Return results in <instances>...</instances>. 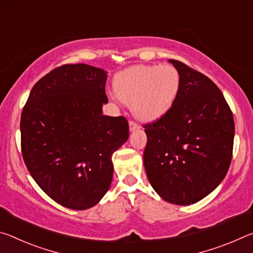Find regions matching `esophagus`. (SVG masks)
<instances>
[{
  "instance_id": "34e87169",
  "label": "esophagus",
  "mask_w": 253,
  "mask_h": 253,
  "mask_svg": "<svg viewBox=\"0 0 253 253\" xmlns=\"http://www.w3.org/2000/svg\"><path fill=\"white\" fill-rule=\"evenodd\" d=\"M139 125L138 124H136L135 122H132V121H130L129 122V130L130 131H134V130H136V129H139Z\"/></svg>"
}]
</instances>
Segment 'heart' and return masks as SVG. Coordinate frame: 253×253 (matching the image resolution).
I'll list each match as a JSON object with an SVG mask.
<instances>
[{
	"mask_svg": "<svg viewBox=\"0 0 253 253\" xmlns=\"http://www.w3.org/2000/svg\"><path fill=\"white\" fill-rule=\"evenodd\" d=\"M181 84V75L172 65H137L118 72L114 90L119 99L131 106L137 118L152 122L172 109Z\"/></svg>",
	"mask_w": 253,
	"mask_h": 253,
	"instance_id": "1",
	"label": "heart"
}]
</instances>
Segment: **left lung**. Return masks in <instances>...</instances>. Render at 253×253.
Returning a JSON list of instances; mask_svg holds the SVG:
<instances>
[{
	"instance_id": "obj_1",
	"label": "left lung",
	"mask_w": 253,
	"mask_h": 253,
	"mask_svg": "<svg viewBox=\"0 0 253 253\" xmlns=\"http://www.w3.org/2000/svg\"><path fill=\"white\" fill-rule=\"evenodd\" d=\"M169 61L181 75V90L168 114L144 126V166L163 200L190 205L215 190L228 173L234 121L211 79L177 60Z\"/></svg>"
}]
</instances>
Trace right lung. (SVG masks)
<instances>
[{"label":"right lung","mask_w":253,"mask_h":253,"mask_svg":"<svg viewBox=\"0 0 253 253\" xmlns=\"http://www.w3.org/2000/svg\"><path fill=\"white\" fill-rule=\"evenodd\" d=\"M107 72L63 65L33 85L21 114V149L34 181L62 207L85 210L109 190L111 156L129 136L125 117L102 115Z\"/></svg>","instance_id":"right-lung-1"}]
</instances>
